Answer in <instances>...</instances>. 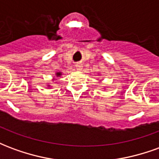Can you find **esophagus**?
Wrapping results in <instances>:
<instances>
[{
  "instance_id": "1",
  "label": "esophagus",
  "mask_w": 159,
  "mask_h": 159,
  "mask_svg": "<svg viewBox=\"0 0 159 159\" xmlns=\"http://www.w3.org/2000/svg\"><path fill=\"white\" fill-rule=\"evenodd\" d=\"M76 69L77 70H82V69H83V65H82V64H76Z\"/></svg>"
}]
</instances>
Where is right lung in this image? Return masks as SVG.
Instances as JSON below:
<instances>
[{
	"mask_svg": "<svg viewBox=\"0 0 159 159\" xmlns=\"http://www.w3.org/2000/svg\"><path fill=\"white\" fill-rule=\"evenodd\" d=\"M56 76H61V72H57V73H56ZM48 86H49V85H48Z\"/></svg>",
	"mask_w": 159,
	"mask_h": 159,
	"instance_id": "1",
	"label": "right lung"
}]
</instances>
